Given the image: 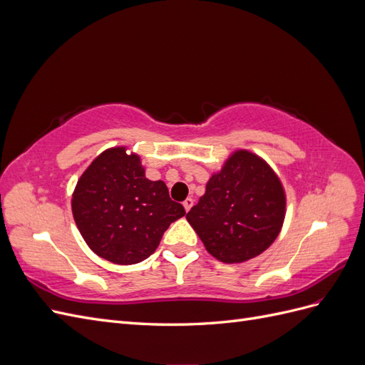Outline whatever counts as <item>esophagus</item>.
Listing matches in <instances>:
<instances>
[{"label":"esophagus","instance_id":"34e87169","mask_svg":"<svg viewBox=\"0 0 365 365\" xmlns=\"http://www.w3.org/2000/svg\"><path fill=\"white\" fill-rule=\"evenodd\" d=\"M182 205H184V208H185V212H189V210H190L192 205H193V200H192V197H187V200L182 202Z\"/></svg>","mask_w":365,"mask_h":365}]
</instances>
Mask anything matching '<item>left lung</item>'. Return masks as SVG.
Returning <instances> with one entry per match:
<instances>
[{"mask_svg":"<svg viewBox=\"0 0 365 365\" xmlns=\"http://www.w3.org/2000/svg\"><path fill=\"white\" fill-rule=\"evenodd\" d=\"M284 215L279 175L257 153L236 149L210 176L205 193L185 217L215 259L244 263L274 244Z\"/></svg>","mask_w":365,"mask_h":365,"instance_id":"obj_1","label":"left lung"}]
</instances>
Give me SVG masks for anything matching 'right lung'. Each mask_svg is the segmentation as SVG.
I'll return each instance as SVG.
<instances>
[{
  "instance_id": "add662e5",
  "label": "right lung",
  "mask_w": 365,
  "mask_h": 365,
  "mask_svg": "<svg viewBox=\"0 0 365 365\" xmlns=\"http://www.w3.org/2000/svg\"><path fill=\"white\" fill-rule=\"evenodd\" d=\"M71 210L86 245L117 264L148 259L185 215L164 181L146 178L140 155L128 146L109 148L91 161L74 187Z\"/></svg>"
}]
</instances>
